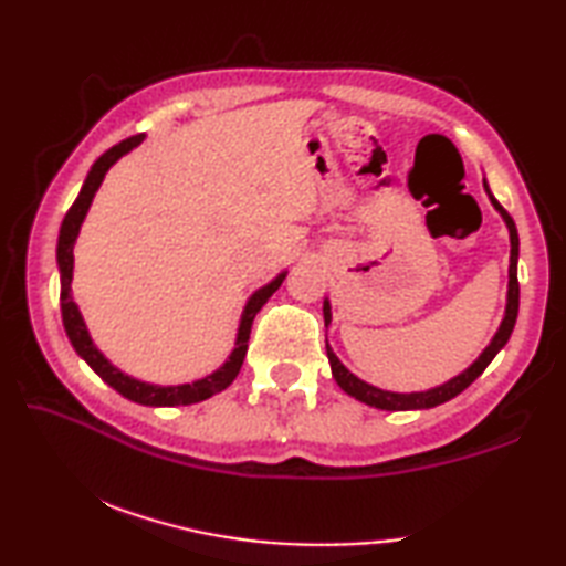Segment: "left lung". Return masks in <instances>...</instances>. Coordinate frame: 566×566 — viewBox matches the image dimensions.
Instances as JSON below:
<instances>
[{
  "mask_svg": "<svg viewBox=\"0 0 566 566\" xmlns=\"http://www.w3.org/2000/svg\"><path fill=\"white\" fill-rule=\"evenodd\" d=\"M484 189L489 191L486 182ZM489 199L494 203L496 211L503 216V221L509 226V233H511V268H509V304H506V316L501 321V328L494 335V340L486 347V350L479 355L476 363L464 369L460 377L450 379L448 384H442V387L436 389H428V391H413V394H394V391H381L377 387H371V384L357 379L350 369H347L335 353L328 347L326 343V353L331 359V369H333V377L338 381V387L355 396L357 401H363L367 406H375L381 408V411H413V408H432V406H440L444 401L454 399L457 394H462L469 384H472L482 371L489 367L491 359L499 355V350L503 345L509 343L513 326H515V318H518V302H521V286H518V231H515V223L511 219V213L501 207V203L494 199V195L489 191ZM323 318H326V326L331 323V304L323 302Z\"/></svg>",
  "mask_w": 566,
  "mask_h": 566,
  "instance_id": "left-lung-1",
  "label": "left lung"
}]
</instances>
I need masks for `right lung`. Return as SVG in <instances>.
<instances>
[{
    "label": "right lung",
    "instance_id": "1",
    "mask_svg": "<svg viewBox=\"0 0 566 566\" xmlns=\"http://www.w3.org/2000/svg\"><path fill=\"white\" fill-rule=\"evenodd\" d=\"M143 140V136H130L126 140L118 143V146L106 150L102 158L92 165V170L84 179V185L80 189V195L75 199V203L67 209L63 226H60V235H57V268H60V314H63V326L67 338L75 347V353L87 363L97 375L109 384L112 389H116L126 399L143 403V406H189V403H199L203 399H209V396L223 391L228 384H231L240 367H243V359L248 353V340H250V328H252V321H255L258 311L268 304V298L280 290V284L284 282L286 274H280L276 280H272L268 286H262L255 294L250 296V302L245 304L243 311V318H240V328H238V338H235V350L231 353V357L226 359V365L221 369H216L213 375L203 377L199 381H191V384H179V387H155V384H146V381H138L134 377L124 375L122 369H116L109 359H106L97 347H94L87 326H84V321L77 311V304L72 302L70 296V282H72V248H75V240L80 233V226L84 221V216H87L90 203L97 195V189L102 185L104 175L109 172V167L126 155L128 150H134L138 143Z\"/></svg>",
    "mask_w": 566,
    "mask_h": 566
}]
</instances>
